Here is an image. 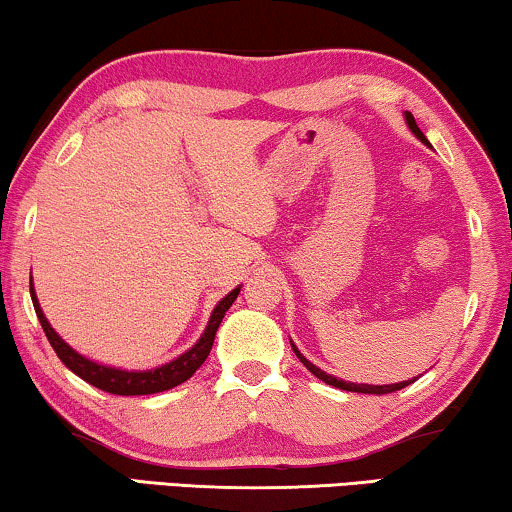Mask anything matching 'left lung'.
<instances>
[{
  "label": "left lung",
  "mask_w": 512,
  "mask_h": 512,
  "mask_svg": "<svg viewBox=\"0 0 512 512\" xmlns=\"http://www.w3.org/2000/svg\"><path fill=\"white\" fill-rule=\"evenodd\" d=\"M406 122H409V127H411V131L416 133V136L422 140V143H427V138L422 136V131L418 129V124H416V120H413V115L411 113H406ZM293 351H295V355H298L300 358V362L302 365H305L311 374L316 376V379H321L323 383H328V385H335V388H339V390H348V392H365V395H388V392H395V390H402V388H406V385L409 383H413V381H402V383H392V385H367V383H346V381H342V379H337V376H330V374H325L323 369H318V367H314L311 365V362L305 358V355H302L298 348L293 346Z\"/></svg>",
  "instance_id": "8db88e82"
}]
</instances>
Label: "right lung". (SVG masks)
I'll use <instances>...</instances> for the list:
<instances>
[{
    "label": "right lung",
    "mask_w": 512,
    "mask_h": 512,
    "mask_svg": "<svg viewBox=\"0 0 512 512\" xmlns=\"http://www.w3.org/2000/svg\"><path fill=\"white\" fill-rule=\"evenodd\" d=\"M29 293H32L36 316H39L41 328H43V332H46L50 346L55 348L57 358L62 360L73 374L80 376V379L87 381L90 385H94V388L110 392V395H154V392L170 390V388H175V385H180L187 379H191L196 369L203 365L205 358L212 351L214 335H217L219 323L224 321L228 307L233 305L235 298H238L240 288H235V291L228 293L226 298L221 300L217 307H214L210 323H207L203 337L198 339V344L194 348H189L187 353H182L180 358L168 362V365H164V367L150 369V372H122V369L96 365V362L83 358V355H78L69 344H64V339H59V335L53 328H50V323L46 321V316H43L39 302H36L32 286H29Z\"/></svg>",
    "instance_id": "obj_1"
}]
</instances>
